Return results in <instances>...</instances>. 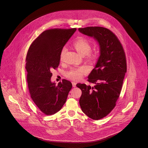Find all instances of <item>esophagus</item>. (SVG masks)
<instances>
[{"mask_svg": "<svg viewBox=\"0 0 148 148\" xmlns=\"http://www.w3.org/2000/svg\"><path fill=\"white\" fill-rule=\"evenodd\" d=\"M72 84H73V87H76V82H72Z\"/></svg>", "mask_w": 148, "mask_h": 148, "instance_id": "esophagus-1", "label": "esophagus"}]
</instances>
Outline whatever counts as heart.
<instances>
[{
	"label": "heart",
	"mask_w": 148,
	"mask_h": 148,
	"mask_svg": "<svg viewBox=\"0 0 148 148\" xmlns=\"http://www.w3.org/2000/svg\"><path fill=\"white\" fill-rule=\"evenodd\" d=\"M73 47L82 56H85L86 59L90 62H92L96 60L97 54L94 52H91V45L88 41L84 38H80L73 43ZM66 50V47H63L60 53V57H63ZM87 73V68L82 66L78 68H72L66 73V77L73 80H78L82 78L83 75Z\"/></svg>",
	"instance_id": "b5f03b06"
}]
</instances>
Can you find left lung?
<instances>
[{
  "instance_id": "left-lung-1",
  "label": "left lung",
  "mask_w": 148,
  "mask_h": 148,
  "mask_svg": "<svg viewBox=\"0 0 148 148\" xmlns=\"http://www.w3.org/2000/svg\"><path fill=\"white\" fill-rule=\"evenodd\" d=\"M78 30L95 38L100 47V56L87 80L94 86L76 85L82 90L79 104L82 111L91 119L98 120L116 106L127 70L125 54L120 40L110 29L90 26Z\"/></svg>"
}]
</instances>
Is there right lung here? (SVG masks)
I'll use <instances>...</instances> for the list:
<instances>
[{"label": "right lung", "instance_id": "1", "mask_svg": "<svg viewBox=\"0 0 148 148\" xmlns=\"http://www.w3.org/2000/svg\"><path fill=\"white\" fill-rule=\"evenodd\" d=\"M76 28H53L42 32L33 42L26 58L27 82L32 99L41 112L53 115L61 109L73 87L63 79L52 83L51 71L60 63V53Z\"/></svg>", "mask_w": 148, "mask_h": 148}]
</instances>
